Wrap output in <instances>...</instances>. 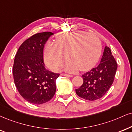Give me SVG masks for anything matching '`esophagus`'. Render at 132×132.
Masks as SVG:
<instances>
[{
    "label": "esophagus",
    "instance_id": "34e87169",
    "mask_svg": "<svg viewBox=\"0 0 132 132\" xmlns=\"http://www.w3.org/2000/svg\"><path fill=\"white\" fill-rule=\"evenodd\" d=\"M62 76H67V77H70V78H72L73 75H68V74H65V73H62Z\"/></svg>",
    "mask_w": 132,
    "mask_h": 132
}]
</instances>
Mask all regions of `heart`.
<instances>
[{
  "mask_svg": "<svg viewBox=\"0 0 132 132\" xmlns=\"http://www.w3.org/2000/svg\"><path fill=\"white\" fill-rule=\"evenodd\" d=\"M56 39L57 43L48 42L45 50V62L52 69L58 70L68 58V54L71 59L63 68L69 72L79 69L88 70L95 66L100 58L102 44L93 34L83 31L60 33Z\"/></svg>",
  "mask_w": 132,
  "mask_h": 132,
  "instance_id": "obj_1",
  "label": "heart"
}]
</instances>
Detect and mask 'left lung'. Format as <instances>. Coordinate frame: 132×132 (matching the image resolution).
I'll list each match as a JSON object with an SVG mask.
<instances>
[{
	"label": "left lung",
	"mask_w": 132,
	"mask_h": 132,
	"mask_svg": "<svg viewBox=\"0 0 132 132\" xmlns=\"http://www.w3.org/2000/svg\"><path fill=\"white\" fill-rule=\"evenodd\" d=\"M118 68L110 48L105 46L100 64L82 75L83 83L76 93L81 98L94 101L100 98L113 84Z\"/></svg>",
	"instance_id": "1"
}]
</instances>
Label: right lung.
I'll return each mask as SVG.
<instances>
[{
    "label": "right lung",
    "mask_w": 132,
    "mask_h": 132,
    "mask_svg": "<svg viewBox=\"0 0 132 132\" xmlns=\"http://www.w3.org/2000/svg\"><path fill=\"white\" fill-rule=\"evenodd\" d=\"M51 32L36 34L24 41L14 58L13 75L19 93L27 102L40 105L51 100L59 73L49 71L43 62V48Z\"/></svg>",
    "instance_id": "obj_1"
}]
</instances>
